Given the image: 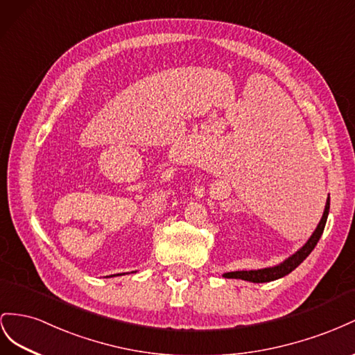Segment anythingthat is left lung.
<instances>
[{
	"label": "left lung",
	"instance_id": "1",
	"mask_svg": "<svg viewBox=\"0 0 355 355\" xmlns=\"http://www.w3.org/2000/svg\"><path fill=\"white\" fill-rule=\"evenodd\" d=\"M329 209H330V195L327 196L322 217L318 223L317 229L313 230V234L311 235V238L305 242V245L300 247L295 252V254H291L284 261H281L279 265L270 266V268H263V269H254V270L227 272L223 277H225V278H235V279H244V281H250V282H269V281H275V279H279L282 277L288 275V273L295 270L300 265V263L311 254V251L315 248L317 242L320 241V238L322 235L324 226H326V221H327V217H329Z\"/></svg>",
	"mask_w": 355,
	"mask_h": 355
}]
</instances>
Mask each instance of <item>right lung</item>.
<instances>
[{
    "label": "right lung",
    "mask_w": 355,
    "mask_h": 355,
    "mask_svg": "<svg viewBox=\"0 0 355 355\" xmlns=\"http://www.w3.org/2000/svg\"><path fill=\"white\" fill-rule=\"evenodd\" d=\"M110 277H114V275H110Z\"/></svg>",
    "instance_id": "1"
}]
</instances>
